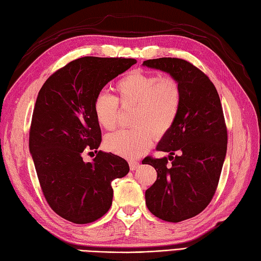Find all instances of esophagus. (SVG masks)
<instances>
[{"mask_svg":"<svg viewBox=\"0 0 261 261\" xmlns=\"http://www.w3.org/2000/svg\"><path fill=\"white\" fill-rule=\"evenodd\" d=\"M129 166H130L131 170H136L137 168H139L140 163L136 162V160H129Z\"/></svg>","mask_w":261,"mask_h":261,"instance_id":"34e87169","label":"esophagus"}]
</instances>
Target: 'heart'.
Here are the masks:
<instances>
[{"label": "heart", "mask_w": 261, "mask_h": 261, "mask_svg": "<svg viewBox=\"0 0 261 261\" xmlns=\"http://www.w3.org/2000/svg\"><path fill=\"white\" fill-rule=\"evenodd\" d=\"M116 97L98 93L94 98L93 112L97 123L105 130H113L119 120L121 107H135L130 130L108 135L104 147L118 156L136 159L150 148L153 138L167 136L178 118L182 93L175 77L159 76L140 69L131 70L115 83Z\"/></svg>", "instance_id": "1"}]
</instances>
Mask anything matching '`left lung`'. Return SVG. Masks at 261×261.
<instances>
[{
  "label": "left lung",
  "instance_id": "obj_1",
  "mask_svg": "<svg viewBox=\"0 0 261 261\" xmlns=\"http://www.w3.org/2000/svg\"><path fill=\"white\" fill-rule=\"evenodd\" d=\"M143 65L170 74L181 87L178 118L157 146L158 151L170 156L147 157L142 162L157 171L156 181L146 191L148 210L177 223L199 214L212 201L224 163L228 130L218 91L196 66L169 57L148 59Z\"/></svg>",
  "mask_w": 261,
  "mask_h": 261
}]
</instances>
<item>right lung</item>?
<instances>
[{
    "instance_id": "1",
    "label": "right lung",
    "mask_w": 261,
    "mask_h": 261,
    "mask_svg": "<svg viewBox=\"0 0 261 261\" xmlns=\"http://www.w3.org/2000/svg\"><path fill=\"white\" fill-rule=\"evenodd\" d=\"M136 63L134 58L82 57L55 71L39 91L29 149L49 206L73 223L102 218L112 205V180L129 173L125 159L97 151L102 134L93 102L110 81ZM91 150L97 157L85 163L82 154Z\"/></svg>"
}]
</instances>
